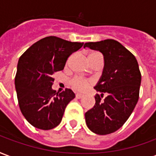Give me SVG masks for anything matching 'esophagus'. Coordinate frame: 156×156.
Returning <instances> with one entry per match:
<instances>
[{"mask_svg":"<svg viewBox=\"0 0 156 156\" xmlns=\"http://www.w3.org/2000/svg\"><path fill=\"white\" fill-rule=\"evenodd\" d=\"M83 96H84V95H83L82 94H76V97L77 99H81Z\"/></svg>","mask_w":156,"mask_h":156,"instance_id":"obj_1","label":"esophagus"}]
</instances>
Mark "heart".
<instances>
[{
	"mask_svg": "<svg viewBox=\"0 0 156 156\" xmlns=\"http://www.w3.org/2000/svg\"><path fill=\"white\" fill-rule=\"evenodd\" d=\"M95 57H101V55L98 52H93L89 55V61L91 59H94ZM90 85L88 80L83 79L80 77H75L70 80V86L72 87V89L77 91H85L89 86Z\"/></svg>",
	"mask_w": 156,
	"mask_h": 156,
	"instance_id": "heart-1",
	"label": "heart"
}]
</instances>
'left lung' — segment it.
Here are the masks:
<instances>
[{"instance_id": "obj_1", "label": "left lung", "mask_w": 156, "mask_h": 156, "mask_svg": "<svg viewBox=\"0 0 156 156\" xmlns=\"http://www.w3.org/2000/svg\"><path fill=\"white\" fill-rule=\"evenodd\" d=\"M99 51L104 55L102 76L94 89L101 95L95 96L94 107L85 114L92 132L108 135L126 123L139 100L141 74L135 55L112 39L85 43L84 48ZM104 94L107 97L102 101Z\"/></svg>"}]
</instances>
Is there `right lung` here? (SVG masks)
<instances>
[{
    "instance_id": "obj_1",
    "label": "right lung",
    "mask_w": 156,
    "mask_h": 156,
    "mask_svg": "<svg viewBox=\"0 0 156 156\" xmlns=\"http://www.w3.org/2000/svg\"><path fill=\"white\" fill-rule=\"evenodd\" d=\"M83 44L47 36L34 43L19 59L15 78L18 103L34 127L46 130L61 123L65 109L76 95L70 89L61 93L52 90V76L64 69L68 57Z\"/></svg>"
}]
</instances>
